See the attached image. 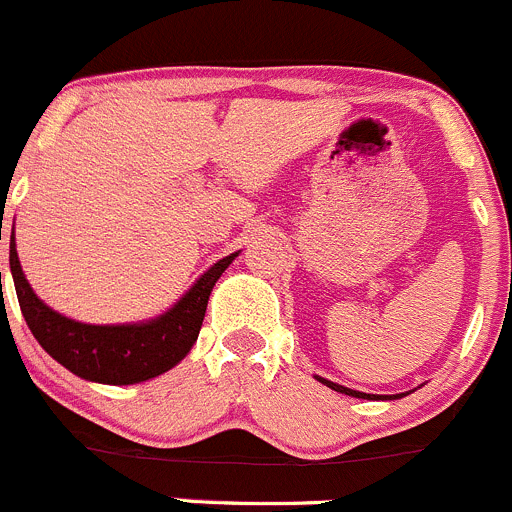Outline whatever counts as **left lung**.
Listing matches in <instances>:
<instances>
[{
  "instance_id": "left-lung-1",
  "label": "left lung",
  "mask_w": 512,
  "mask_h": 512,
  "mask_svg": "<svg viewBox=\"0 0 512 512\" xmlns=\"http://www.w3.org/2000/svg\"><path fill=\"white\" fill-rule=\"evenodd\" d=\"M319 381H322L324 386H329V389H334V391H339V394H347V396H356V399H379V396H374V394H361V391H354V389H347V386H339V384H334V381H327V379H322V376H317Z\"/></svg>"
}]
</instances>
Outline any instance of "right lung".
Masks as SVG:
<instances>
[{
  "label": "right lung",
  "mask_w": 512,
  "mask_h": 512,
  "mask_svg": "<svg viewBox=\"0 0 512 512\" xmlns=\"http://www.w3.org/2000/svg\"><path fill=\"white\" fill-rule=\"evenodd\" d=\"M235 257L237 252L215 262L173 309L153 322L96 327L61 317L36 297L19 265L14 235L9 237V267L19 307L36 342L81 379L113 386L153 379L173 369L190 352L203 327L210 292Z\"/></svg>",
  "instance_id": "1"
}]
</instances>
